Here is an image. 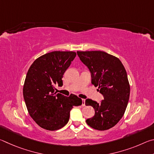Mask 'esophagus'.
Wrapping results in <instances>:
<instances>
[{
	"label": "esophagus",
	"instance_id": "34e87169",
	"mask_svg": "<svg viewBox=\"0 0 154 154\" xmlns=\"http://www.w3.org/2000/svg\"><path fill=\"white\" fill-rule=\"evenodd\" d=\"M82 106H85V100H84V99H82Z\"/></svg>",
	"mask_w": 154,
	"mask_h": 154
}]
</instances>
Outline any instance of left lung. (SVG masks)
Here are the masks:
<instances>
[{"instance_id": "obj_1", "label": "left lung", "mask_w": 154, "mask_h": 154, "mask_svg": "<svg viewBox=\"0 0 154 154\" xmlns=\"http://www.w3.org/2000/svg\"><path fill=\"white\" fill-rule=\"evenodd\" d=\"M91 72L92 83L98 87L104 100L98 103L87 99L85 105L93 106L95 115L86 123L92 128L106 130L118 123L126 111L130 96L126 71L117 57L102 51H77Z\"/></svg>"}]
</instances>
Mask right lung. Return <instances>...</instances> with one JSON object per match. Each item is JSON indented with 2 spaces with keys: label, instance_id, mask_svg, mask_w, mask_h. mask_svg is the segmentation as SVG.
<instances>
[{
  "label": "right lung",
  "instance_id": "1",
  "mask_svg": "<svg viewBox=\"0 0 154 154\" xmlns=\"http://www.w3.org/2000/svg\"><path fill=\"white\" fill-rule=\"evenodd\" d=\"M75 56L74 51H51L36 59L28 69L23 95L30 117L42 128H62L69 122L72 107L82 105L77 96L67 97L55 92L56 85H63V75Z\"/></svg>",
  "mask_w": 154,
  "mask_h": 154
}]
</instances>
